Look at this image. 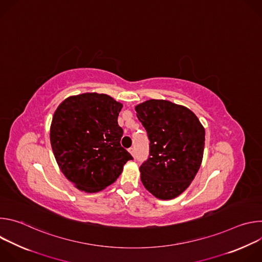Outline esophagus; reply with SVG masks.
<instances>
[{
	"instance_id": "1",
	"label": "esophagus",
	"mask_w": 262,
	"mask_h": 262,
	"mask_svg": "<svg viewBox=\"0 0 262 262\" xmlns=\"http://www.w3.org/2000/svg\"><path fill=\"white\" fill-rule=\"evenodd\" d=\"M128 151L132 154V156L135 157V148H134V147H130V148L128 149Z\"/></svg>"
}]
</instances>
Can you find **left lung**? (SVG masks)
<instances>
[{"label":"left lung","mask_w":262,"mask_h":262,"mask_svg":"<svg viewBox=\"0 0 262 262\" xmlns=\"http://www.w3.org/2000/svg\"><path fill=\"white\" fill-rule=\"evenodd\" d=\"M136 112L150 141L141 180L157 198L173 199L189 188L201 166L204 127L191 110L168 100H147Z\"/></svg>","instance_id":"8db88e82"}]
</instances>
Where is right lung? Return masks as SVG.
<instances>
[{"instance_id": "add662e5", "label": "right lung", "mask_w": 262, "mask_h": 262, "mask_svg": "<svg viewBox=\"0 0 262 262\" xmlns=\"http://www.w3.org/2000/svg\"><path fill=\"white\" fill-rule=\"evenodd\" d=\"M121 108L120 102L98 93L68 97L57 107L50 134L53 152L78 189L95 193L106 188L134 160L120 144Z\"/></svg>"}]
</instances>
